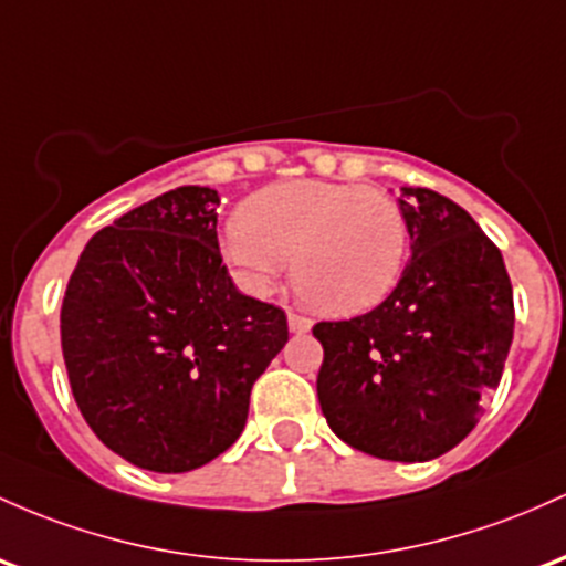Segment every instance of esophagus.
<instances>
[{"mask_svg": "<svg viewBox=\"0 0 566 566\" xmlns=\"http://www.w3.org/2000/svg\"><path fill=\"white\" fill-rule=\"evenodd\" d=\"M287 325H290V331H293V333H308V331H312L314 322L308 319V316H301V314L290 312L287 314Z\"/></svg>", "mask_w": 566, "mask_h": 566, "instance_id": "esophagus-1", "label": "esophagus"}]
</instances>
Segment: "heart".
Masks as SVG:
<instances>
[{
	"label": "heart",
	"instance_id": "obj_1",
	"mask_svg": "<svg viewBox=\"0 0 566 566\" xmlns=\"http://www.w3.org/2000/svg\"><path fill=\"white\" fill-rule=\"evenodd\" d=\"M222 252L247 293L269 295L293 260V284L308 306L352 316L392 295L406 269L408 220L384 190L295 179L247 198Z\"/></svg>",
	"mask_w": 566,
	"mask_h": 566
}]
</instances>
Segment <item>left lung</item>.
I'll use <instances>...</instances> for the list:
<instances>
[{
  "instance_id": "left-lung-1",
  "label": "left lung",
  "mask_w": 566,
  "mask_h": 566,
  "mask_svg": "<svg viewBox=\"0 0 566 566\" xmlns=\"http://www.w3.org/2000/svg\"><path fill=\"white\" fill-rule=\"evenodd\" d=\"M411 263L374 312L319 322L316 395L352 449L427 462L462 443L496 389L513 340V287L502 254L459 203L400 188Z\"/></svg>"
}]
</instances>
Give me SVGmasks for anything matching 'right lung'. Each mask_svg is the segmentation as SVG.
<instances>
[{"label": "right lung", "mask_w": 566, "mask_h": 566, "mask_svg": "<svg viewBox=\"0 0 566 566\" xmlns=\"http://www.w3.org/2000/svg\"><path fill=\"white\" fill-rule=\"evenodd\" d=\"M212 188L169 190L85 244L61 306L80 413L107 449L188 473L231 449L252 384L287 344V316L235 290Z\"/></svg>", "instance_id": "add662e5"}]
</instances>
